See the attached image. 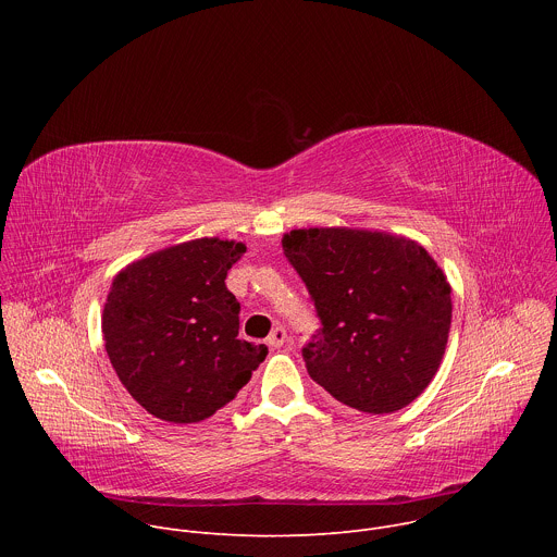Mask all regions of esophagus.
<instances>
[{
    "label": "esophagus",
    "instance_id": "obj_1",
    "mask_svg": "<svg viewBox=\"0 0 557 557\" xmlns=\"http://www.w3.org/2000/svg\"><path fill=\"white\" fill-rule=\"evenodd\" d=\"M286 342H288V335H286V329H284V326H275V329L271 331L269 339H267V344H269L271 348H282Z\"/></svg>",
    "mask_w": 557,
    "mask_h": 557
}]
</instances>
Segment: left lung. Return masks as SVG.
<instances>
[{"label":"left lung","mask_w":557,"mask_h":557,"mask_svg":"<svg viewBox=\"0 0 557 557\" xmlns=\"http://www.w3.org/2000/svg\"><path fill=\"white\" fill-rule=\"evenodd\" d=\"M282 247L322 322L301 348L310 379L366 414L410 406L436 374L451 324V288L432 256L357 228H297Z\"/></svg>","instance_id":"1"}]
</instances>
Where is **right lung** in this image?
<instances>
[{"mask_svg":"<svg viewBox=\"0 0 557 557\" xmlns=\"http://www.w3.org/2000/svg\"><path fill=\"white\" fill-rule=\"evenodd\" d=\"M240 243L202 237L123 269L103 308L106 350L149 414L198 423L235 399L269 348L237 339L240 301L226 288Z\"/></svg>","mask_w":557,"mask_h":557,"instance_id":"1","label":"right lung"}]
</instances>
